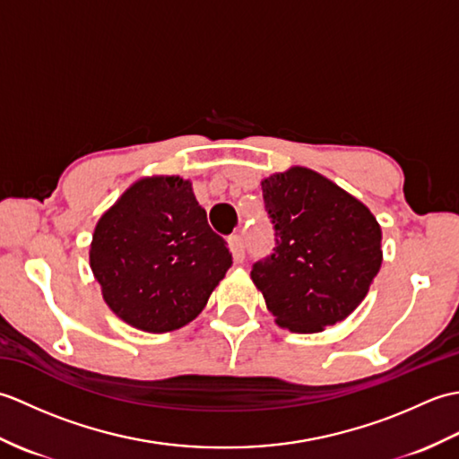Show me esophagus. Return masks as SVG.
I'll return each instance as SVG.
<instances>
[{
	"label": "esophagus",
	"instance_id": "34e87169",
	"mask_svg": "<svg viewBox=\"0 0 459 459\" xmlns=\"http://www.w3.org/2000/svg\"><path fill=\"white\" fill-rule=\"evenodd\" d=\"M229 248L232 252V258H235L237 264H240L242 260H245V255H247V245H245V238L235 235L229 238Z\"/></svg>",
	"mask_w": 459,
	"mask_h": 459
}]
</instances>
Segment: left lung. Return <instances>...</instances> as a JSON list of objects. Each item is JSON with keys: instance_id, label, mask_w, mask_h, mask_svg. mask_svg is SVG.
<instances>
[{"instance_id": "1", "label": "left lung", "mask_w": 459, "mask_h": 459, "mask_svg": "<svg viewBox=\"0 0 459 459\" xmlns=\"http://www.w3.org/2000/svg\"><path fill=\"white\" fill-rule=\"evenodd\" d=\"M276 248L250 278L281 329L319 333L349 317L383 264V230L353 195L294 165L262 179Z\"/></svg>"}]
</instances>
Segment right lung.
Returning <instances> with one entry per match:
<instances>
[{
  "mask_svg": "<svg viewBox=\"0 0 459 459\" xmlns=\"http://www.w3.org/2000/svg\"><path fill=\"white\" fill-rule=\"evenodd\" d=\"M89 258L106 306L148 333L187 325L232 266L179 175L132 183L96 222Z\"/></svg>",
  "mask_w": 459,
  "mask_h": 459,
  "instance_id": "1",
  "label": "right lung"
}]
</instances>
